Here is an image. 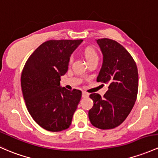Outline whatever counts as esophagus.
Masks as SVG:
<instances>
[{"mask_svg":"<svg viewBox=\"0 0 158 158\" xmlns=\"http://www.w3.org/2000/svg\"><path fill=\"white\" fill-rule=\"evenodd\" d=\"M82 98H87L88 96H89V94H88V93L85 92H82Z\"/></svg>","mask_w":158,"mask_h":158,"instance_id":"obj_1","label":"esophagus"}]
</instances>
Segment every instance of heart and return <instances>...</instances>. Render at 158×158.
Wrapping results in <instances>:
<instances>
[{"mask_svg": "<svg viewBox=\"0 0 158 158\" xmlns=\"http://www.w3.org/2000/svg\"><path fill=\"white\" fill-rule=\"evenodd\" d=\"M82 54H83L85 59L86 60L88 64L92 62V61L98 60V52L92 47L85 48L82 50Z\"/></svg>", "mask_w": 158, "mask_h": 158, "instance_id": "1", "label": "heart"}]
</instances>
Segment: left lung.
Segmentation results:
<instances>
[{"mask_svg":"<svg viewBox=\"0 0 158 158\" xmlns=\"http://www.w3.org/2000/svg\"><path fill=\"white\" fill-rule=\"evenodd\" d=\"M103 54V63L97 82L108 85L101 97L89 95L94 105L89 117L94 127L110 129L120 125L132 110L139 88V74L135 62L118 42L108 39L96 40Z\"/></svg>","mask_w":158,"mask_h":158,"instance_id":"left-lung-1","label":"left lung"}]
</instances>
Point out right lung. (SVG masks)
<instances>
[{
	"mask_svg": "<svg viewBox=\"0 0 158 158\" xmlns=\"http://www.w3.org/2000/svg\"><path fill=\"white\" fill-rule=\"evenodd\" d=\"M82 40H50L38 48L26 61L21 87L28 111L43 129L60 132L68 129L82 92L60 86L69 58Z\"/></svg>",
	"mask_w": 158,
	"mask_h": 158,
	"instance_id": "right-lung-1",
	"label": "right lung"
}]
</instances>
